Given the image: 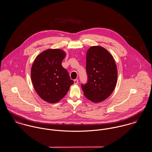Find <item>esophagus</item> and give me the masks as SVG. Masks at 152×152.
I'll use <instances>...</instances> for the list:
<instances>
[{
    "instance_id": "34e87169",
    "label": "esophagus",
    "mask_w": 152,
    "mask_h": 152,
    "mask_svg": "<svg viewBox=\"0 0 152 152\" xmlns=\"http://www.w3.org/2000/svg\"><path fill=\"white\" fill-rule=\"evenodd\" d=\"M78 82H79V81H78L77 79H75V80H74V84H78Z\"/></svg>"
}]
</instances>
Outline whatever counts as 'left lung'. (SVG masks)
I'll use <instances>...</instances> for the list:
<instances>
[{
  "instance_id": "8db88e82",
  "label": "left lung",
  "mask_w": 152,
  "mask_h": 152,
  "mask_svg": "<svg viewBox=\"0 0 152 152\" xmlns=\"http://www.w3.org/2000/svg\"><path fill=\"white\" fill-rule=\"evenodd\" d=\"M86 73L87 82L81 86L87 99L99 102L112 93L117 83V67L113 57L104 47L93 46L88 50Z\"/></svg>"
}]
</instances>
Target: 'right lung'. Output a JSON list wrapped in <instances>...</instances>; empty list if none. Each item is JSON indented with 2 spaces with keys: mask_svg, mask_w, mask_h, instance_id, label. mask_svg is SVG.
<instances>
[{
  "mask_svg": "<svg viewBox=\"0 0 152 152\" xmlns=\"http://www.w3.org/2000/svg\"><path fill=\"white\" fill-rule=\"evenodd\" d=\"M65 53L59 49H48L35 59L31 79L37 94L49 103L60 101L74 83L68 72L62 66Z\"/></svg>",
  "mask_w": 152,
  "mask_h": 152,
  "instance_id": "obj_1",
  "label": "right lung"
}]
</instances>
